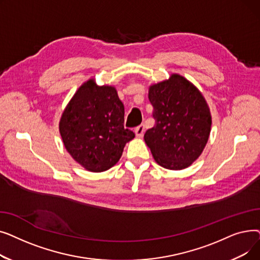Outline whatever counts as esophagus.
Wrapping results in <instances>:
<instances>
[{
	"mask_svg": "<svg viewBox=\"0 0 260 260\" xmlns=\"http://www.w3.org/2000/svg\"><path fill=\"white\" fill-rule=\"evenodd\" d=\"M144 126L143 125H139V126H137L135 128V135H136V137H138V138H141V137H143V134H144Z\"/></svg>",
	"mask_w": 260,
	"mask_h": 260,
	"instance_id": "1",
	"label": "esophagus"
}]
</instances>
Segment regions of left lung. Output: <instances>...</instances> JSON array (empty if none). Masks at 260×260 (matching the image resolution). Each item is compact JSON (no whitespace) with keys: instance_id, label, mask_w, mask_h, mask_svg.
I'll return each mask as SVG.
<instances>
[{"instance_id":"8db88e82","label":"left lung","mask_w":260,"mask_h":260,"mask_svg":"<svg viewBox=\"0 0 260 260\" xmlns=\"http://www.w3.org/2000/svg\"><path fill=\"white\" fill-rule=\"evenodd\" d=\"M154 127L144 141L162 168L180 171L192 166L206 147L212 126L210 107L192 82L172 74L168 80L149 85Z\"/></svg>"}]
</instances>
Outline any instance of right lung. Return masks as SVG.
I'll use <instances>...</instances> for the list:
<instances>
[{"label":"right lung","instance_id":"right-lung-1","mask_svg":"<svg viewBox=\"0 0 260 260\" xmlns=\"http://www.w3.org/2000/svg\"><path fill=\"white\" fill-rule=\"evenodd\" d=\"M124 105L115 86L82 84L62 113L59 131L66 151L86 171L104 172L120 160L135 134L124 128Z\"/></svg>","mask_w":260,"mask_h":260}]
</instances>
